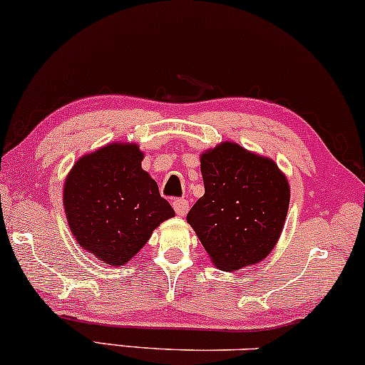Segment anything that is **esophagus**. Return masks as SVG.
Here are the masks:
<instances>
[{"mask_svg":"<svg viewBox=\"0 0 365 365\" xmlns=\"http://www.w3.org/2000/svg\"><path fill=\"white\" fill-rule=\"evenodd\" d=\"M173 209L177 212V215L183 217L188 212V202L185 198H177V200L173 202Z\"/></svg>","mask_w":365,"mask_h":365,"instance_id":"obj_1","label":"esophagus"}]
</instances>
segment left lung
<instances>
[{"label":"left lung","mask_w":365,"mask_h":365,"mask_svg":"<svg viewBox=\"0 0 365 365\" xmlns=\"http://www.w3.org/2000/svg\"><path fill=\"white\" fill-rule=\"evenodd\" d=\"M205 193L187 214L210 261L222 271L261 262L283 232L289 183L278 165L234 141L202 151Z\"/></svg>","instance_id":"obj_1"}]
</instances>
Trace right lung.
<instances>
[{"mask_svg":"<svg viewBox=\"0 0 365 365\" xmlns=\"http://www.w3.org/2000/svg\"><path fill=\"white\" fill-rule=\"evenodd\" d=\"M138 143L116 141L76 161L63 182V210L84 251L119 267L128 264L175 210L141 168Z\"/></svg>","mask_w":365,"mask_h":365,"instance_id":"1","label":"right lung"}]
</instances>
